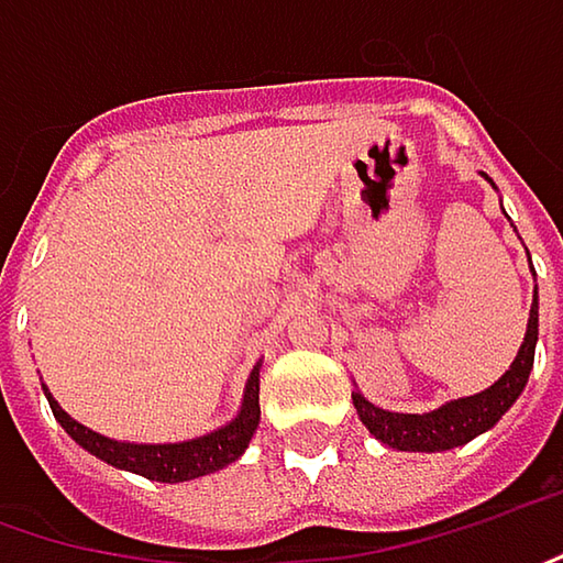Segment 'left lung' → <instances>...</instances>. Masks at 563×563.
Returning a JSON list of instances; mask_svg holds the SVG:
<instances>
[{"label":"left lung","mask_w":563,"mask_h":563,"mask_svg":"<svg viewBox=\"0 0 563 563\" xmlns=\"http://www.w3.org/2000/svg\"><path fill=\"white\" fill-rule=\"evenodd\" d=\"M536 342H539V288H536L532 310H529L526 340L519 345L512 365L500 375V382H494L481 394L449 400L429 413H390V410L375 407L372 400H365V394L352 390L355 413L365 422V429L387 449H397V452H449V449H459L464 442L477 439L481 432H487L490 426H497L503 413L519 400V394L526 390V382H529L532 362H536Z\"/></svg>","instance_id":"left-lung-1"}]
</instances>
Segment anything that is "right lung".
Segmentation results:
<instances>
[{"instance_id":"right-lung-1","label":"right lung","mask_w":563,"mask_h":563,"mask_svg":"<svg viewBox=\"0 0 563 563\" xmlns=\"http://www.w3.org/2000/svg\"><path fill=\"white\" fill-rule=\"evenodd\" d=\"M260 368L262 362H256V368L246 378L243 404H240L233 420L221 426V429H214V432H205V435H195V439H185V442H118V439H108L96 429L73 420L54 400L47 384H44V394L51 400V410H54L57 422L73 435V442L82 445L89 455L108 462L111 467L134 471L146 481L181 484V481H195V477L221 471V467L233 464L250 449V439H253V432L260 426Z\"/></svg>"}]
</instances>
